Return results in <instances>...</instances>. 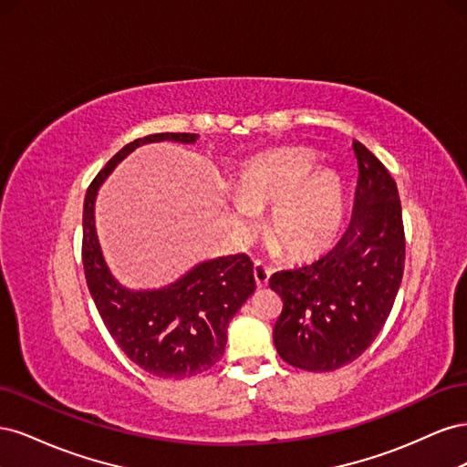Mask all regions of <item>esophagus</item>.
<instances>
[{
  "instance_id": "34e87169",
  "label": "esophagus",
  "mask_w": 467,
  "mask_h": 467,
  "mask_svg": "<svg viewBox=\"0 0 467 467\" xmlns=\"http://www.w3.org/2000/svg\"><path fill=\"white\" fill-rule=\"evenodd\" d=\"M253 276H255L257 286L265 288L268 285V278H271V268H268L263 261H255V265H253Z\"/></svg>"
}]
</instances>
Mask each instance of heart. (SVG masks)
I'll return each mask as SVG.
<instances>
[{"label":"heart","instance_id":"b5f03b06","mask_svg":"<svg viewBox=\"0 0 467 467\" xmlns=\"http://www.w3.org/2000/svg\"><path fill=\"white\" fill-rule=\"evenodd\" d=\"M304 148H282L249 160L237 179L232 206L237 223L249 230L257 212L271 211L268 237L290 259L327 249L345 218V189L333 169H316Z\"/></svg>","mask_w":467,"mask_h":467}]
</instances>
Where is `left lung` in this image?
<instances>
[{"label": "left lung", "instance_id": "1", "mask_svg": "<svg viewBox=\"0 0 467 467\" xmlns=\"http://www.w3.org/2000/svg\"><path fill=\"white\" fill-rule=\"evenodd\" d=\"M358 182L350 223L327 255L268 280L282 298L273 338L280 358L307 372L357 360L391 312L405 266L398 185L376 155L352 142Z\"/></svg>", "mask_w": 467, "mask_h": 467}]
</instances>
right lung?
Returning a JSON list of instances; mask_svg holds the SVG:
<instances>
[{"label": "right lung", "mask_w": 467, "mask_h": 467, "mask_svg": "<svg viewBox=\"0 0 467 467\" xmlns=\"http://www.w3.org/2000/svg\"><path fill=\"white\" fill-rule=\"evenodd\" d=\"M163 140L194 144L199 134H150L112 155L83 202L81 257L99 316L124 355L153 376L179 379L206 372L222 358L228 325L255 292V278L245 253L204 261L158 290H129L110 275L95 230L97 191L130 151Z\"/></svg>", "instance_id": "1"}]
</instances>
